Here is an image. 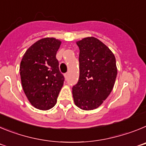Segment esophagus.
<instances>
[{"label":"esophagus","mask_w":146,"mask_h":146,"mask_svg":"<svg viewBox=\"0 0 146 146\" xmlns=\"http://www.w3.org/2000/svg\"><path fill=\"white\" fill-rule=\"evenodd\" d=\"M64 77H65L66 80L68 79V77H69V73H66V74H64Z\"/></svg>","instance_id":"esophagus-1"}]
</instances>
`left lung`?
<instances>
[{
    "mask_svg": "<svg viewBox=\"0 0 146 146\" xmlns=\"http://www.w3.org/2000/svg\"><path fill=\"white\" fill-rule=\"evenodd\" d=\"M80 49V77L72 88L74 104L84 110L99 108L111 93L117 76L114 54L95 37L77 42Z\"/></svg>",
    "mask_w": 146,
    "mask_h": 146,
    "instance_id": "8db88e82",
    "label": "left lung"
}]
</instances>
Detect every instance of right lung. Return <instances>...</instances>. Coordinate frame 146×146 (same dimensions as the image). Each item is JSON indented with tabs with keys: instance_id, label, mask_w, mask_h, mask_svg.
I'll list each match as a JSON object with an SVG mask.
<instances>
[{
	"instance_id": "1",
	"label": "right lung",
	"mask_w": 146,
	"mask_h": 146,
	"mask_svg": "<svg viewBox=\"0 0 146 146\" xmlns=\"http://www.w3.org/2000/svg\"><path fill=\"white\" fill-rule=\"evenodd\" d=\"M61 42L44 38L32 44L20 66L22 86L28 101L36 109L47 110L57 102L64 77L59 70L56 53Z\"/></svg>"
}]
</instances>
